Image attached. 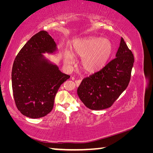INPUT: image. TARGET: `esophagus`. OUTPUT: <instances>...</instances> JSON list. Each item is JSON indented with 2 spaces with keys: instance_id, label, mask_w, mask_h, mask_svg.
<instances>
[{
  "instance_id": "obj_1",
  "label": "esophagus",
  "mask_w": 153,
  "mask_h": 153,
  "mask_svg": "<svg viewBox=\"0 0 153 153\" xmlns=\"http://www.w3.org/2000/svg\"><path fill=\"white\" fill-rule=\"evenodd\" d=\"M82 82V79H77V80H76V84L77 86H79V85L81 84Z\"/></svg>"
}]
</instances>
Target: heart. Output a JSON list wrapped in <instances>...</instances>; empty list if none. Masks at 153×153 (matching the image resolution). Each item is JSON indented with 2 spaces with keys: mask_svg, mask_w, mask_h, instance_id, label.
I'll return each instance as SVG.
<instances>
[{
  "mask_svg": "<svg viewBox=\"0 0 153 153\" xmlns=\"http://www.w3.org/2000/svg\"><path fill=\"white\" fill-rule=\"evenodd\" d=\"M112 44L107 38H92L82 40L74 46L73 53L81 56L82 65L86 71L93 72L102 68L112 53ZM65 63L72 65L74 56L70 53L65 55Z\"/></svg>",
  "mask_w": 153,
  "mask_h": 153,
  "instance_id": "1",
  "label": "heart"
}]
</instances>
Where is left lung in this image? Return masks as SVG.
Segmentation results:
<instances>
[{
	"label": "left lung",
	"mask_w": 153,
	"mask_h": 153,
	"mask_svg": "<svg viewBox=\"0 0 153 153\" xmlns=\"http://www.w3.org/2000/svg\"><path fill=\"white\" fill-rule=\"evenodd\" d=\"M115 56L100 71L85 77L77 88L80 100L90 109L111 107L128 86L134 58L123 38Z\"/></svg>",
	"instance_id": "left-lung-1"
}]
</instances>
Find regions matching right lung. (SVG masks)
I'll use <instances>...</instances> for the list:
<instances>
[{"instance_id":"1","label":"right lung","mask_w":153,"mask_h":153,"mask_svg":"<svg viewBox=\"0 0 153 153\" xmlns=\"http://www.w3.org/2000/svg\"><path fill=\"white\" fill-rule=\"evenodd\" d=\"M56 49L53 38L46 31H40L15 59L11 73L13 94L17 109L26 117L40 118L50 113L61 85L70 77L42 55Z\"/></svg>"}]
</instances>
